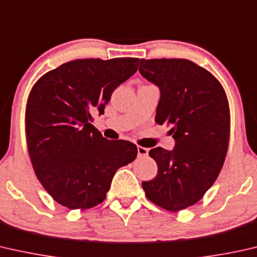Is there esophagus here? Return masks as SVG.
I'll return each instance as SVG.
<instances>
[{"label":"esophagus","mask_w":257,"mask_h":257,"mask_svg":"<svg viewBox=\"0 0 257 257\" xmlns=\"http://www.w3.org/2000/svg\"><path fill=\"white\" fill-rule=\"evenodd\" d=\"M148 155V148L138 146V158H146Z\"/></svg>","instance_id":"34e87169"}]
</instances>
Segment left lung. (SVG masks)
I'll return each mask as SVG.
<instances>
[{"mask_svg": "<svg viewBox=\"0 0 257 257\" xmlns=\"http://www.w3.org/2000/svg\"><path fill=\"white\" fill-rule=\"evenodd\" d=\"M139 72L160 89L155 121L169 125L173 151L150 156L158 175L143 182L147 198L177 212L196 204L217 180L229 140V107L219 81L187 59H141Z\"/></svg>", "mask_w": 257, "mask_h": 257, "instance_id": "1", "label": "left lung"}]
</instances>
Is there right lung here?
<instances>
[{
    "label": "right lung",
    "mask_w": 257,
    "mask_h": 257,
    "mask_svg": "<svg viewBox=\"0 0 257 257\" xmlns=\"http://www.w3.org/2000/svg\"><path fill=\"white\" fill-rule=\"evenodd\" d=\"M139 59H80L46 73L29 95L25 128L35 173L55 202L70 210L102 203L114 173L137 158V146L107 140L94 127L114 89Z\"/></svg>",
    "instance_id": "right-lung-1"
}]
</instances>
